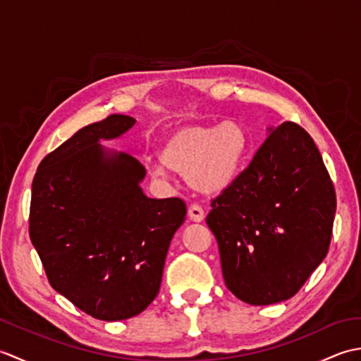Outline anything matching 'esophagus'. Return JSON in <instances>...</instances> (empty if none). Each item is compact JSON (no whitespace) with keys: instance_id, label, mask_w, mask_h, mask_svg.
I'll list each match as a JSON object with an SVG mask.
<instances>
[{"instance_id":"1","label":"esophagus","mask_w":361,"mask_h":361,"mask_svg":"<svg viewBox=\"0 0 361 361\" xmlns=\"http://www.w3.org/2000/svg\"><path fill=\"white\" fill-rule=\"evenodd\" d=\"M188 214H189V219L192 221H203L204 219V211L202 209V206L198 204H190Z\"/></svg>"}]
</instances>
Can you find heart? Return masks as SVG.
I'll return each mask as SVG.
<instances>
[{
  "label": "heart",
  "instance_id": "heart-1",
  "mask_svg": "<svg viewBox=\"0 0 361 361\" xmlns=\"http://www.w3.org/2000/svg\"><path fill=\"white\" fill-rule=\"evenodd\" d=\"M247 149V132L234 121L219 126H181L164 137L159 147L161 161L150 166V173L155 178H167L171 169L185 173L197 192L219 195L234 183Z\"/></svg>",
  "mask_w": 361,
  "mask_h": 361
}]
</instances>
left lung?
Here are the masks:
<instances>
[{"label": "left lung", "instance_id": "1", "mask_svg": "<svg viewBox=\"0 0 361 361\" xmlns=\"http://www.w3.org/2000/svg\"><path fill=\"white\" fill-rule=\"evenodd\" d=\"M268 132L206 217L228 290L251 305L298 293L327 255L336 209L332 180L310 135L295 122Z\"/></svg>", "mask_w": 361, "mask_h": 361}]
</instances>
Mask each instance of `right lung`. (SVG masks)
I'll use <instances>...</instances> for the list:
<instances>
[{
  "instance_id": "right-lung-1",
  "label": "right lung",
  "mask_w": 361,
  "mask_h": 361,
  "mask_svg": "<svg viewBox=\"0 0 361 361\" xmlns=\"http://www.w3.org/2000/svg\"><path fill=\"white\" fill-rule=\"evenodd\" d=\"M111 114L46 155L32 181L29 235L52 288L96 319L140 315L157 298L181 198H149L145 169L104 149L135 126Z\"/></svg>"
}]
</instances>
